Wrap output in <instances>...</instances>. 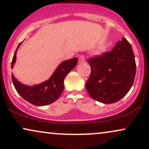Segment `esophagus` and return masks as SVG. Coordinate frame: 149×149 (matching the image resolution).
Returning a JSON list of instances; mask_svg holds the SVG:
<instances>
[{
    "mask_svg": "<svg viewBox=\"0 0 149 149\" xmlns=\"http://www.w3.org/2000/svg\"><path fill=\"white\" fill-rule=\"evenodd\" d=\"M79 63H83L85 62V58L83 55H81V56L79 57Z\"/></svg>",
    "mask_w": 149,
    "mask_h": 149,
    "instance_id": "obj_1",
    "label": "esophagus"
}]
</instances>
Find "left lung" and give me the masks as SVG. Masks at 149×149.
Instances as JSON below:
<instances>
[{"label":"left lung","instance_id":"left-lung-1","mask_svg":"<svg viewBox=\"0 0 149 149\" xmlns=\"http://www.w3.org/2000/svg\"><path fill=\"white\" fill-rule=\"evenodd\" d=\"M88 63L91 70L85 87L93 100L115 103L131 89L136 65L132 47L126 38L118 41L111 52L92 58Z\"/></svg>","mask_w":149,"mask_h":149}]
</instances>
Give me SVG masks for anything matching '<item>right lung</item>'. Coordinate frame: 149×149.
<instances>
[{"label":"right lung","instance_id":"right-lung-1","mask_svg":"<svg viewBox=\"0 0 149 149\" xmlns=\"http://www.w3.org/2000/svg\"><path fill=\"white\" fill-rule=\"evenodd\" d=\"M22 42L18 45L11 62V69L16 61V54ZM77 58L65 60L57 67L48 80L32 86L22 84L12 73L11 78L17 93L24 100L35 106H46L57 100L64 88V81L66 75L77 66Z\"/></svg>","mask_w":149,"mask_h":149}]
</instances>
